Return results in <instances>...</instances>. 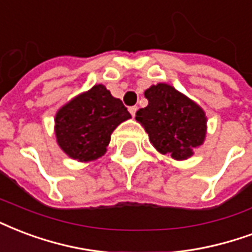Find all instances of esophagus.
Returning <instances> with one entry per match:
<instances>
[{
	"instance_id": "obj_1",
	"label": "esophagus",
	"mask_w": 252,
	"mask_h": 252,
	"mask_svg": "<svg viewBox=\"0 0 252 252\" xmlns=\"http://www.w3.org/2000/svg\"><path fill=\"white\" fill-rule=\"evenodd\" d=\"M136 111H137V108H136V107H131V108H129V113H131V115H132V117H135Z\"/></svg>"
}]
</instances>
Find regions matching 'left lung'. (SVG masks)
Listing matches in <instances>:
<instances>
[{
    "label": "left lung",
    "mask_w": 252,
    "mask_h": 252,
    "mask_svg": "<svg viewBox=\"0 0 252 252\" xmlns=\"http://www.w3.org/2000/svg\"><path fill=\"white\" fill-rule=\"evenodd\" d=\"M148 105L136 112L156 151L184 160L204 143L207 117L202 108L183 93L160 83L144 92Z\"/></svg>",
    "instance_id": "left-lung-1"
}]
</instances>
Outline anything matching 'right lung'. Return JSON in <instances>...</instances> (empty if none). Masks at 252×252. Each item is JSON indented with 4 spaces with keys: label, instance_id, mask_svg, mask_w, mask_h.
Here are the masks:
<instances>
[{
    "label": "right lung",
    "instance_id": "1",
    "mask_svg": "<svg viewBox=\"0 0 252 252\" xmlns=\"http://www.w3.org/2000/svg\"><path fill=\"white\" fill-rule=\"evenodd\" d=\"M128 119L131 113L120 98L113 97L102 84H98L57 111V144L72 159L92 161L107 152L112 132Z\"/></svg>",
    "mask_w": 252,
    "mask_h": 252
}]
</instances>
